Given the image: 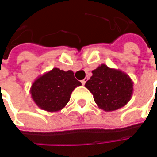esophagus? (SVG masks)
Here are the masks:
<instances>
[{
    "label": "esophagus",
    "instance_id": "esophagus-1",
    "mask_svg": "<svg viewBox=\"0 0 157 157\" xmlns=\"http://www.w3.org/2000/svg\"><path fill=\"white\" fill-rule=\"evenodd\" d=\"M86 81H87V78H85L84 80H82V85H85V83H86Z\"/></svg>",
    "mask_w": 157,
    "mask_h": 157
}]
</instances>
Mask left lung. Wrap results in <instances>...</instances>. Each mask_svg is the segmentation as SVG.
I'll use <instances>...</instances> for the list:
<instances>
[{"mask_svg":"<svg viewBox=\"0 0 157 157\" xmlns=\"http://www.w3.org/2000/svg\"><path fill=\"white\" fill-rule=\"evenodd\" d=\"M85 86L92 92L99 109L112 112L125 106L133 94L131 78L122 71L109 68L104 64L92 71Z\"/></svg>","mask_w":157,"mask_h":157,"instance_id":"obj_1","label":"left lung"}]
</instances>
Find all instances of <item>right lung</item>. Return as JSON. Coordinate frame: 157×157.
Here are the masks:
<instances>
[{"mask_svg":"<svg viewBox=\"0 0 157 157\" xmlns=\"http://www.w3.org/2000/svg\"><path fill=\"white\" fill-rule=\"evenodd\" d=\"M81 85L72 71L53 68L36 79L30 93L39 109L47 112H58L68 103L74 89Z\"/></svg>","mask_w":157,"mask_h":157,"instance_id":"add662e5","label":"right lung"}]
</instances>
